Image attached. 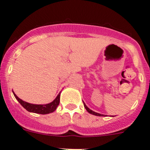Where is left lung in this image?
<instances>
[{
  "instance_id": "1",
  "label": "left lung",
  "mask_w": 150,
  "mask_h": 150,
  "mask_svg": "<svg viewBox=\"0 0 150 150\" xmlns=\"http://www.w3.org/2000/svg\"><path fill=\"white\" fill-rule=\"evenodd\" d=\"M83 104H84V107H85V108H86V109L87 110V111H88V113H91V114H93V115H95V116H104V115L101 114V113H96V112H95V111H92V110H91V109H90V108H88L87 105H86V103H85L84 102H83Z\"/></svg>"
}]
</instances>
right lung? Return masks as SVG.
Masks as SVG:
<instances>
[{
    "instance_id": "add662e5",
    "label": "right lung",
    "mask_w": 150,
    "mask_h": 150,
    "mask_svg": "<svg viewBox=\"0 0 150 150\" xmlns=\"http://www.w3.org/2000/svg\"><path fill=\"white\" fill-rule=\"evenodd\" d=\"M13 95L18 100V101L21 103V105L26 110H27L29 112H33L36 113H40V114H47V113H52L56 110L57 107L58 106L59 103V98H60V93H59L55 98V99L51 103L47 104H33L28 103V102L23 101L21 98L18 97L13 93Z\"/></svg>"
}]
</instances>
